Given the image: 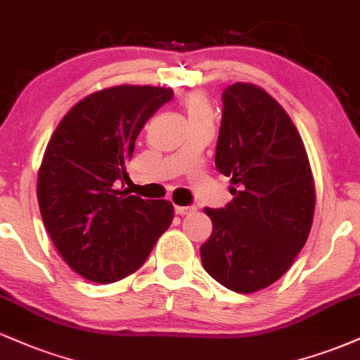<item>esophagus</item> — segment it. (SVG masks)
<instances>
[{"instance_id":"1","label":"esophagus","mask_w":360,"mask_h":360,"mask_svg":"<svg viewBox=\"0 0 360 360\" xmlns=\"http://www.w3.org/2000/svg\"><path fill=\"white\" fill-rule=\"evenodd\" d=\"M195 212V207L193 205H185V207H176V214L179 215H190Z\"/></svg>"}]
</instances>
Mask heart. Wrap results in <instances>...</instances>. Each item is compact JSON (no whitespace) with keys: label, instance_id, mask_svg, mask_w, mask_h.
<instances>
[{"label":"heart","instance_id":"1","mask_svg":"<svg viewBox=\"0 0 360 360\" xmlns=\"http://www.w3.org/2000/svg\"><path fill=\"white\" fill-rule=\"evenodd\" d=\"M185 109H187L190 120L212 116V105L209 103V97L202 91L188 92L185 97Z\"/></svg>","mask_w":360,"mask_h":360}]
</instances>
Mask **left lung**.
Returning <instances> with one entry per match:
<instances>
[{"mask_svg": "<svg viewBox=\"0 0 360 360\" xmlns=\"http://www.w3.org/2000/svg\"><path fill=\"white\" fill-rule=\"evenodd\" d=\"M222 99L215 168L234 197L224 209H204L212 234L200 257L215 281L246 295L280 280L305 246L315 180L297 126L274 97L236 82Z\"/></svg>", "mask_w": 360, "mask_h": 360, "instance_id": "left-lung-1", "label": "left lung"}]
</instances>
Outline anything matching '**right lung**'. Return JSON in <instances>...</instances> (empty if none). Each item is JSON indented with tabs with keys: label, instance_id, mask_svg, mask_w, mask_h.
I'll return each instance as SVG.
<instances>
[{
	"label": "right lung",
	"instance_id": "1",
	"mask_svg": "<svg viewBox=\"0 0 360 360\" xmlns=\"http://www.w3.org/2000/svg\"><path fill=\"white\" fill-rule=\"evenodd\" d=\"M170 87L114 86L72 105L38 168L41 221L62 259L92 283H114L141 268L173 221L168 200L120 187L134 141Z\"/></svg>",
	"mask_w": 360,
	"mask_h": 360
}]
</instances>
